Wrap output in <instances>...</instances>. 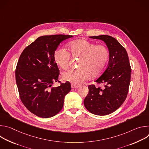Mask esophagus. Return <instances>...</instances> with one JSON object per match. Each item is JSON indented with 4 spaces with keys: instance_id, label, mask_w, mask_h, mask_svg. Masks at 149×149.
I'll return each instance as SVG.
<instances>
[{
    "instance_id": "obj_1",
    "label": "esophagus",
    "mask_w": 149,
    "mask_h": 149,
    "mask_svg": "<svg viewBox=\"0 0 149 149\" xmlns=\"http://www.w3.org/2000/svg\"><path fill=\"white\" fill-rule=\"evenodd\" d=\"M78 87H79V86H75V85L71 84V88H72L75 89V88H78Z\"/></svg>"
}]
</instances>
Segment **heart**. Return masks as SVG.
I'll use <instances>...</instances> for the list:
<instances>
[{
    "instance_id": "1",
    "label": "heart",
    "mask_w": 149,
    "mask_h": 149,
    "mask_svg": "<svg viewBox=\"0 0 149 149\" xmlns=\"http://www.w3.org/2000/svg\"><path fill=\"white\" fill-rule=\"evenodd\" d=\"M68 49L70 54L65 49H55L54 53L55 63L59 68L65 70L68 66L70 54L79 58V68L63 72L62 79L63 81L79 86L90 77L97 78L104 72L110 58L109 51L105 46L96 45L87 40L78 39L70 42Z\"/></svg>"
}]
</instances>
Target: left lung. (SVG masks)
I'll list each match as a JSON object with an SVG mask.
<instances>
[{
    "label": "left lung",
    "mask_w": 149,
    "mask_h": 149,
    "mask_svg": "<svg viewBox=\"0 0 149 149\" xmlns=\"http://www.w3.org/2000/svg\"><path fill=\"white\" fill-rule=\"evenodd\" d=\"M90 38L102 40L109 49L110 58L107 68L95 81L104 84V87L89 86L84 104L90 113L105 116L117 110L125 101L130 82L131 67L125 49L116 39L106 35Z\"/></svg>",
    "instance_id": "1"
}]
</instances>
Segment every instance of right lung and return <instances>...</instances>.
Listing matches in <instances>:
<instances>
[{
  "mask_svg": "<svg viewBox=\"0 0 149 149\" xmlns=\"http://www.w3.org/2000/svg\"><path fill=\"white\" fill-rule=\"evenodd\" d=\"M72 35L42 36L25 48L15 71L16 81L21 101L33 114L49 118L62 109L65 95L71 91L70 83L52 87L58 81L59 69L54 53L62 41Z\"/></svg>",
  "mask_w": 149,
  "mask_h": 149,
  "instance_id": "1",
  "label": "right lung"
}]
</instances>
